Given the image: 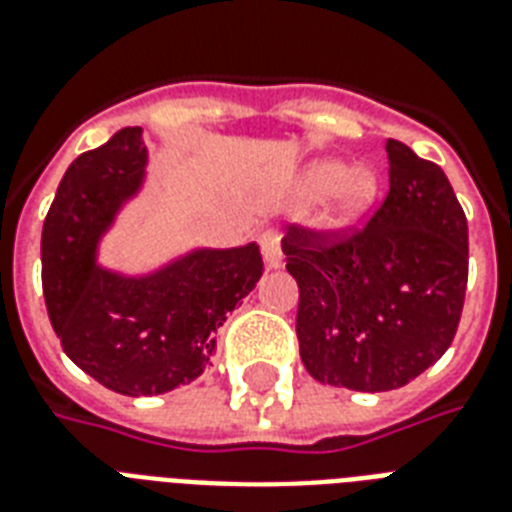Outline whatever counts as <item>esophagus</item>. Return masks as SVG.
Returning a JSON list of instances; mask_svg holds the SVG:
<instances>
[{"label":"esophagus","instance_id":"1","mask_svg":"<svg viewBox=\"0 0 512 512\" xmlns=\"http://www.w3.org/2000/svg\"><path fill=\"white\" fill-rule=\"evenodd\" d=\"M261 256H264V267L267 270H280L283 264V251H280V232L275 229H267V232L259 237Z\"/></svg>","mask_w":512,"mask_h":512}]
</instances>
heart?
<instances>
[{
  "label": "heart",
  "instance_id": "b5f03b06",
  "mask_svg": "<svg viewBox=\"0 0 512 512\" xmlns=\"http://www.w3.org/2000/svg\"><path fill=\"white\" fill-rule=\"evenodd\" d=\"M307 197H329L334 194V210L329 224L337 229L359 224L370 213L378 199L380 180L370 167H351L343 159L315 161L302 180Z\"/></svg>",
  "mask_w": 512,
  "mask_h": 512
}]
</instances>
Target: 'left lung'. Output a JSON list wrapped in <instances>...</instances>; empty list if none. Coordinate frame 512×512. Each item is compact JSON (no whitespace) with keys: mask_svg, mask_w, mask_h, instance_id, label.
<instances>
[{"mask_svg":"<svg viewBox=\"0 0 512 512\" xmlns=\"http://www.w3.org/2000/svg\"><path fill=\"white\" fill-rule=\"evenodd\" d=\"M388 194L364 229L288 226L307 372L351 391H391L451 345L467 291V218L445 172L388 140Z\"/></svg>","mask_w":512,"mask_h":512,"instance_id":"left-lung-1","label":"left lung"}]
</instances>
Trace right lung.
Here are the masks:
<instances>
[{"label":"right lung","instance_id":"right-lung-1","mask_svg":"<svg viewBox=\"0 0 512 512\" xmlns=\"http://www.w3.org/2000/svg\"><path fill=\"white\" fill-rule=\"evenodd\" d=\"M148 148L140 126L80 153L42 226V291L61 348L80 370L126 397L197 380L226 315L264 272L259 245L194 248L142 275L96 264L115 215L140 194Z\"/></svg>","mask_w":512,"mask_h":512}]
</instances>
